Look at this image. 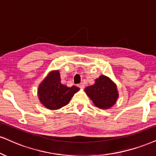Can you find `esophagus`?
Returning a JSON list of instances; mask_svg holds the SVG:
<instances>
[{"instance_id": "34e87169", "label": "esophagus", "mask_w": 156, "mask_h": 156, "mask_svg": "<svg viewBox=\"0 0 156 156\" xmlns=\"http://www.w3.org/2000/svg\"><path fill=\"white\" fill-rule=\"evenodd\" d=\"M78 87L80 88H81V89H83V88L84 87V83H80L78 84Z\"/></svg>"}]
</instances>
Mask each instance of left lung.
Segmentation results:
<instances>
[{
    "instance_id": "left-lung-1",
    "label": "left lung",
    "mask_w": 156,
    "mask_h": 156,
    "mask_svg": "<svg viewBox=\"0 0 156 156\" xmlns=\"http://www.w3.org/2000/svg\"><path fill=\"white\" fill-rule=\"evenodd\" d=\"M85 92L96 106L108 109L116 103L118 98L116 85L107 76L101 75L93 85L85 88Z\"/></svg>"
}]
</instances>
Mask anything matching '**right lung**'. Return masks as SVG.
Listing matches in <instances>:
<instances>
[{
	"label": "right lung",
	"mask_w": 156,
	"mask_h": 156,
	"mask_svg": "<svg viewBox=\"0 0 156 156\" xmlns=\"http://www.w3.org/2000/svg\"><path fill=\"white\" fill-rule=\"evenodd\" d=\"M79 90L76 86L69 87L61 83L58 71H55L40 84L38 95L42 104L51 110H56L68 104Z\"/></svg>",
	"instance_id": "add662e5"
}]
</instances>
